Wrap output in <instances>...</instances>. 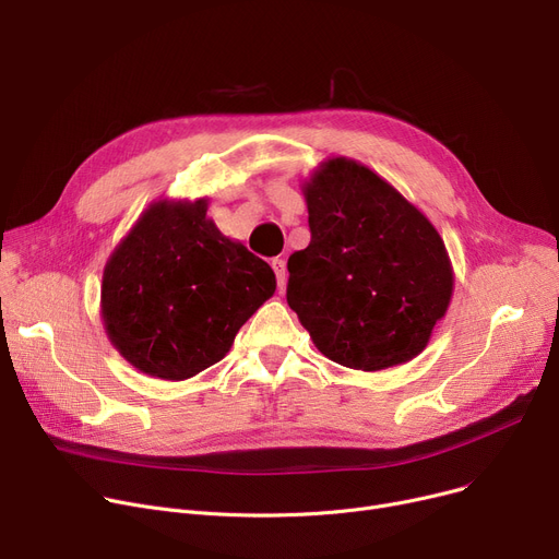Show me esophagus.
Returning a JSON list of instances; mask_svg holds the SVG:
<instances>
[{"instance_id": "obj_1", "label": "esophagus", "mask_w": 559, "mask_h": 559, "mask_svg": "<svg viewBox=\"0 0 559 559\" xmlns=\"http://www.w3.org/2000/svg\"><path fill=\"white\" fill-rule=\"evenodd\" d=\"M272 267H274V274H276V283H278V287L283 289V287H285V283H287V267H285V260H281V258L272 260Z\"/></svg>"}]
</instances>
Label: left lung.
<instances>
[{
	"label": "left lung",
	"instance_id": "left-lung-1",
	"mask_svg": "<svg viewBox=\"0 0 559 559\" xmlns=\"http://www.w3.org/2000/svg\"><path fill=\"white\" fill-rule=\"evenodd\" d=\"M310 245L287 260V304L329 360L380 371L417 358L453 297L430 219L383 176L344 156L301 186Z\"/></svg>",
	"mask_w": 559,
	"mask_h": 559
}]
</instances>
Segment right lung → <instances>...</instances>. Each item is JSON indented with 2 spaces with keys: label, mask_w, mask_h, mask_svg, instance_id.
<instances>
[{
  "label": "right lung",
  "mask_w": 559,
  "mask_h": 559,
  "mask_svg": "<svg viewBox=\"0 0 559 559\" xmlns=\"http://www.w3.org/2000/svg\"><path fill=\"white\" fill-rule=\"evenodd\" d=\"M205 213V197L154 201L104 267L106 335L146 376L186 380L219 362L276 292L270 264Z\"/></svg>",
  "instance_id": "obj_1"
}]
</instances>
